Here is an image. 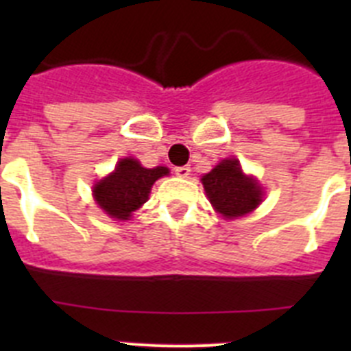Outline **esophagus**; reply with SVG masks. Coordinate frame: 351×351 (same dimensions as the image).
<instances>
[{
    "mask_svg": "<svg viewBox=\"0 0 351 351\" xmlns=\"http://www.w3.org/2000/svg\"><path fill=\"white\" fill-rule=\"evenodd\" d=\"M173 172H176V176H179V178H188V176H190V172H191V169L190 167H176V169H173Z\"/></svg>",
    "mask_w": 351,
    "mask_h": 351,
    "instance_id": "obj_1",
    "label": "esophagus"
}]
</instances>
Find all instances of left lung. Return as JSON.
<instances>
[{
    "label": "left lung",
    "instance_id": "1",
    "mask_svg": "<svg viewBox=\"0 0 351 351\" xmlns=\"http://www.w3.org/2000/svg\"><path fill=\"white\" fill-rule=\"evenodd\" d=\"M202 184L214 210L226 219L246 216L262 202V186L243 172L235 158L219 161L204 176Z\"/></svg>",
    "mask_w": 351,
    "mask_h": 351
}]
</instances>
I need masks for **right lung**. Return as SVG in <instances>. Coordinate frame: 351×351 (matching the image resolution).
Returning a JSON list of instances; mask_svg holds the SVG:
<instances>
[{
  "mask_svg": "<svg viewBox=\"0 0 351 351\" xmlns=\"http://www.w3.org/2000/svg\"><path fill=\"white\" fill-rule=\"evenodd\" d=\"M169 172L167 167L145 169L135 158H123L117 161L114 172L93 186V197L110 218L130 219L145 204L154 182Z\"/></svg>",
  "mask_w": 351,
  "mask_h": 351,
  "instance_id": "obj_1",
  "label": "right lung"
}]
</instances>
